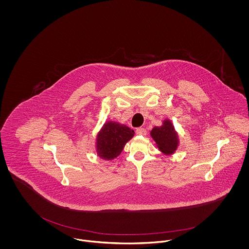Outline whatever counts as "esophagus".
<instances>
[{
    "label": "esophagus",
    "instance_id": "34e87169",
    "mask_svg": "<svg viewBox=\"0 0 249 249\" xmlns=\"http://www.w3.org/2000/svg\"><path fill=\"white\" fill-rule=\"evenodd\" d=\"M136 133L138 135H145L146 134V130L144 128H138V129H136Z\"/></svg>",
    "mask_w": 249,
    "mask_h": 249
}]
</instances>
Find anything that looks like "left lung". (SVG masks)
<instances>
[{"mask_svg": "<svg viewBox=\"0 0 249 249\" xmlns=\"http://www.w3.org/2000/svg\"><path fill=\"white\" fill-rule=\"evenodd\" d=\"M150 134L161 152L165 154H172L177 150L178 145V133L170 120H164L163 125L160 127H154Z\"/></svg>", "mask_w": 249, "mask_h": 249, "instance_id": "obj_1", "label": "left lung"}]
</instances>
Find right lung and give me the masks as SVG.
<instances>
[{
    "mask_svg": "<svg viewBox=\"0 0 249 249\" xmlns=\"http://www.w3.org/2000/svg\"><path fill=\"white\" fill-rule=\"evenodd\" d=\"M134 130L118 122L108 121L97 136V154L104 160H113L133 137Z\"/></svg>",
    "mask_w": 249,
    "mask_h": 249,
    "instance_id": "add662e5",
    "label": "right lung"
}]
</instances>
